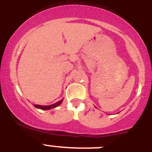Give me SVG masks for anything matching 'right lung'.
<instances>
[{
	"label": "right lung",
	"mask_w": 152,
	"mask_h": 152,
	"mask_svg": "<svg viewBox=\"0 0 152 152\" xmlns=\"http://www.w3.org/2000/svg\"><path fill=\"white\" fill-rule=\"evenodd\" d=\"M63 100H59L58 102L57 103H54V104H52V105H49V106H41V105H37V104H35L34 107L36 108H38V109H41V110H51V109H53L56 107H58V106L62 103Z\"/></svg>",
	"instance_id": "right-lung-1"
}]
</instances>
